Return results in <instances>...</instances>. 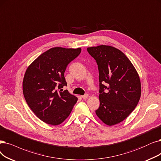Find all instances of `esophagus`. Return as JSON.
Listing matches in <instances>:
<instances>
[{"instance_id":"esophagus-1","label":"esophagus","mask_w":161,"mask_h":161,"mask_svg":"<svg viewBox=\"0 0 161 161\" xmlns=\"http://www.w3.org/2000/svg\"><path fill=\"white\" fill-rule=\"evenodd\" d=\"M81 97H82L83 99H86V98H88V94H85V95L81 96Z\"/></svg>"}]
</instances>
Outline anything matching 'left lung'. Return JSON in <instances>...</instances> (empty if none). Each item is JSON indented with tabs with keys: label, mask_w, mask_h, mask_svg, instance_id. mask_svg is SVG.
<instances>
[{
	"label": "left lung",
	"mask_w": 161,
	"mask_h": 161,
	"mask_svg": "<svg viewBox=\"0 0 161 161\" xmlns=\"http://www.w3.org/2000/svg\"><path fill=\"white\" fill-rule=\"evenodd\" d=\"M99 73L100 106L97 116L108 125L120 123L137 106L141 97L137 72L125 55L109 46L88 47Z\"/></svg>",
	"instance_id": "8db88e82"
}]
</instances>
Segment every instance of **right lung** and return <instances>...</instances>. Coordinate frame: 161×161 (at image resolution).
Masks as SVG:
<instances>
[{
	"instance_id": "add662e5",
	"label": "right lung",
	"mask_w": 161,
	"mask_h": 161,
	"mask_svg": "<svg viewBox=\"0 0 161 161\" xmlns=\"http://www.w3.org/2000/svg\"><path fill=\"white\" fill-rule=\"evenodd\" d=\"M80 48L53 47L42 53L28 67L23 80L25 101L36 116L56 125L65 120L77 101L67 90L64 73L79 55Z\"/></svg>"
}]
</instances>
